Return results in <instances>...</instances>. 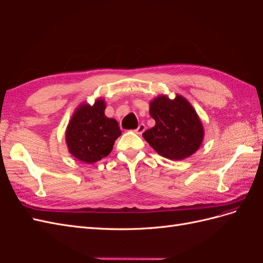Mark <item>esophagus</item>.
Masks as SVG:
<instances>
[{"label": "esophagus", "instance_id": "1", "mask_svg": "<svg viewBox=\"0 0 263 263\" xmlns=\"http://www.w3.org/2000/svg\"><path fill=\"white\" fill-rule=\"evenodd\" d=\"M145 129H146V126H145V124H140L136 129H135V133L136 134H138V135H141L142 133L145 132Z\"/></svg>", "mask_w": 263, "mask_h": 263}]
</instances>
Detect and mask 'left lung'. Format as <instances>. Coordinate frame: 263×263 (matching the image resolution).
Returning <instances> with one entry per match:
<instances>
[{
	"label": "left lung",
	"mask_w": 263,
	"mask_h": 263,
	"mask_svg": "<svg viewBox=\"0 0 263 263\" xmlns=\"http://www.w3.org/2000/svg\"><path fill=\"white\" fill-rule=\"evenodd\" d=\"M149 114L156 121L142 137L157 153L171 160H183L201 147L204 127L191 103L177 94L173 100L159 95L149 104Z\"/></svg>",
	"instance_id": "1"
}]
</instances>
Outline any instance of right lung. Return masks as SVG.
Wrapping results in <instances>:
<instances>
[{
    "label": "right lung",
    "instance_id": "1",
    "mask_svg": "<svg viewBox=\"0 0 263 263\" xmlns=\"http://www.w3.org/2000/svg\"><path fill=\"white\" fill-rule=\"evenodd\" d=\"M103 99L94 104L82 103L71 117L66 129L69 153L84 163H94L110 154L122 132L116 119L105 115Z\"/></svg>",
    "mask_w": 263,
    "mask_h": 263
}]
</instances>
